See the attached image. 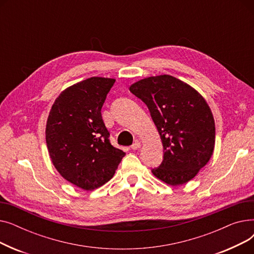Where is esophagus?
I'll return each instance as SVG.
<instances>
[{
    "label": "esophagus",
    "mask_w": 254,
    "mask_h": 254,
    "mask_svg": "<svg viewBox=\"0 0 254 254\" xmlns=\"http://www.w3.org/2000/svg\"><path fill=\"white\" fill-rule=\"evenodd\" d=\"M139 148H141V142L140 141H135V143L131 145V149L132 150H137V149H139Z\"/></svg>",
    "instance_id": "34e87169"
}]
</instances>
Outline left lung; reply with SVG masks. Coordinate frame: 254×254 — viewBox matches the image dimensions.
Instances as JSON below:
<instances>
[{"label": "left lung", "instance_id": "left-lung-1", "mask_svg": "<svg viewBox=\"0 0 254 254\" xmlns=\"http://www.w3.org/2000/svg\"><path fill=\"white\" fill-rule=\"evenodd\" d=\"M129 90L150 111L164 146V159L153 175L178 186L194 178L214 151L215 122L204 97L171 75L139 80Z\"/></svg>", "mask_w": 254, "mask_h": 254}]
</instances>
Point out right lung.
<instances>
[{"instance_id":"add662e5","label":"right lung","mask_w":254,"mask_h":254,"mask_svg":"<svg viewBox=\"0 0 254 254\" xmlns=\"http://www.w3.org/2000/svg\"><path fill=\"white\" fill-rule=\"evenodd\" d=\"M115 79L90 77L63 90L46 123L51 162L66 181L83 190L108 182L126 153L113 147L101 109Z\"/></svg>"}]
</instances>
